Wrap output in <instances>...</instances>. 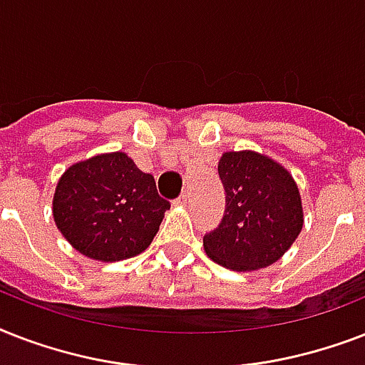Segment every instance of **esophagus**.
Segmentation results:
<instances>
[{"instance_id":"obj_1","label":"esophagus","mask_w":365,"mask_h":365,"mask_svg":"<svg viewBox=\"0 0 365 365\" xmlns=\"http://www.w3.org/2000/svg\"><path fill=\"white\" fill-rule=\"evenodd\" d=\"M187 199H189V195L183 191V193H180V197L176 199V205H187Z\"/></svg>"}]
</instances>
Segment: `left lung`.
Segmentation results:
<instances>
[{"label":"left lung","instance_id":"1","mask_svg":"<svg viewBox=\"0 0 365 365\" xmlns=\"http://www.w3.org/2000/svg\"><path fill=\"white\" fill-rule=\"evenodd\" d=\"M217 174L225 212L220 225L205 235L206 254L233 271L274 263L303 227L299 191L288 170L254 151H229Z\"/></svg>","mask_w":365,"mask_h":365}]
</instances>
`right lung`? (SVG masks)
I'll list each match as a JSON object with an SVG mask.
<instances>
[{"mask_svg": "<svg viewBox=\"0 0 365 365\" xmlns=\"http://www.w3.org/2000/svg\"><path fill=\"white\" fill-rule=\"evenodd\" d=\"M170 202L155 178L125 153L96 155L70 166L53 200L56 227L83 255L119 261L148 248Z\"/></svg>", "mask_w": 365, "mask_h": 365, "instance_id": "1", "label": "right lung"}]
</instances>
